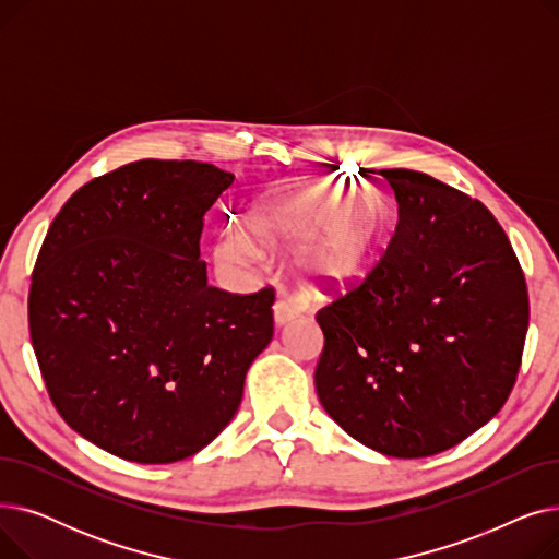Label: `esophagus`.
I'll list each match as a JSON object with an SVG mask.
<instances>
[{
    "mask_svg": "<svg viewBox=\"0 0 559 559\" xmlns=\"http://www.w3.org/2000/svg\"><path fill=\"white\" fill-rule=\"evenodd\" d=\"M297 314H299V306L295 301L287 299V297H278L276 299V304H274V321H276V326L287 324V321L295 319Z\"/></svg>",
    "mask_w": 559,
    "mask_h": 559,
    "instance_id": "1",
    "label": "esophagus"
}]
</instances>
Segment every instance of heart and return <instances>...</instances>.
<instances>
[{"label":"heart","instance_id":"1","mask_svg":"<svg viewBox=\"0 0 559 559\" xmlns=\"http://www.w3.org/2000/svg\"><path fill=\"white\" fill-rule=\"evenodd\" d=\"M253 238L270 249L297 245V267L319 283H346L362 272L380 240V213L365 190L337 179L289 181L262 192L249 209ZM215 255L226 267H245L258 251L240 230H224Z\"/></svg>","mask_w":559,"mask_h":559}]
</instances>
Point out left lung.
Listing matches in <instances>:
<instances>
[{
  "label": "left lung",
  "instance_id": "left-lung-1",
  "mask_svg": "<svg viewBox=\"0 0 559 559\" xmlns=\"http://www.w3.org/2000/svg\"><path fill=\"white\" fill-rule=\"evenodd\" d=\"M399 203L362 283L317 312L326 413L392 457L442 453L508 401L531 319L506 230L478 199L415 169H380Z\"/></svg>",
  "mask_w": 559,
  "mask_h": 559
}]
</instances>
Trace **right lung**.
I'll return each mask as SVG.
<instances>
[{
  "label": "right lung",
  "mask_w": 559,
  "mask_h": 559,
  "mask_svg": "<svg viewBox=\"0 0 559 559\" xmlns=\"http://www.w3.org/2000/svg\"><path fill=\"white\" fill-rule=\"evenodd\" d=\"M235 176L138 160L79 188L51 222L28 289V333L58 415L140 464L209 447L238 413L274 335V287L209 285L203 217Z\"/></svg>",
  "instance_id": "add662e5"
}]
</instances>
